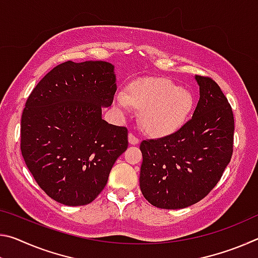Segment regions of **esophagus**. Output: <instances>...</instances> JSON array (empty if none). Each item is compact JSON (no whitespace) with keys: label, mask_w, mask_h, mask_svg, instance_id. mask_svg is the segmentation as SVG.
<instances>
[{"label":"esophagus","mask_w":258,"mask_h":258,"mask_svg":"<svg viewBox=\"0 0 258 258\" xmlns=\"http://www.w3.org/2000/svg\"><path fill=\"white\" fill-rule=\"evenodd\" d=\"M128 142L131 145H138L139 143V138L135 137L133 133H130L128 134Z\"/></svg>","instance_id":"34e87169"}]
</instances>
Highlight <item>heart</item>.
Returning <instances> with one entry per match:
<instances>
[{"instance_id":"b5f03b06","label":"heart","mask_w":258,"mask_h":258,"mask_svg":"<svg viewBox=\"0 0 258 258\" xmlns=\"http://www.w3.org/2000/svg\"><path fill=\"white\" fill-rule=\"evenodd\" d=\"M116 102L123 110H142L141 120L155 137L172 134L185 123L194 107L192 95L167 78H147L133 83L128 93L119 92Z\"/></svg>"}]
</instances>
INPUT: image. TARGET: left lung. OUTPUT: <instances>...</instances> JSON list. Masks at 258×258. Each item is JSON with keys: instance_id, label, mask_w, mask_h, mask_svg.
<instances>
[{"instance_id": "8db88e82", "label": "left lung", "mask_w": 258, "mask_h": 258, "mask_svg": "<svg viewBox=\"0 0 258 258\" xmlns=\"http://www.w3.org/2000/svg\"><path fill=\"white\" fill-rule=\"evenodd\" d=\"M196 81L200 98L192 118L176 132L140 145V189L155 207L180 209L200 202L232 157V108L211 77L196 75Z\"/></svg>"}]
</instances>
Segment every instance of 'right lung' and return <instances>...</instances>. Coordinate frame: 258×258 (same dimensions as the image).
I'll list each match as a JSON object with an SVG mask.
<instances>
[{
    "mask_svg": "<svg viewBox=\"0 0 258 258\" xmlns=\"http://www.w3.org/2000/svg\"><path fill=\"white\" fill-rule=\"evenodd\" d=\"M116 90L111 63L66 61L29 94L21 116V155L37 184L55 202L92 203L127 149V128L101 117Z\"/></svg>",
    "mask_w": 258,
    "mask_h": 258,
    "instance_id": "add662e5",
    "label": "right lung"
}]
</instances>
